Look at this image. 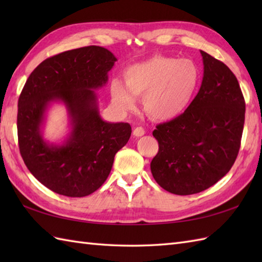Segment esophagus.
Instances as JSON below:
<instances>
[{
    "instance_id": "obj_1",
    "label": "esophagus",
    "mask_w": 262,
    "mask_h": 262,
    "mask_svg": "<svg viewBox=\"0 0 262 262\" xmlns=\"http://www.w3.org/2000/svg\"><path fill=\"white\" fill-rule=\"evenodd\" d=\"M144 134H145V130H144V128L138 126V127H135L134 130H133V135L136 136V137H141L143 136Z\"/></svg>"
}]
</instances>
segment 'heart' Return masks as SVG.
<instances>
[{
  "label": "heart",
  "mask_w": 262,
  "mask_h": 262,
  "mask_svg": "<svg viewBox=\"0 0 262 262\" xmlns=\"http://www.w3.org/2000/svg\"><path fill=\"white\" fill-rule=\"evenodd\" d=\"M125 83L113 80L110 96L119 113L136 108V97H143L144 109L158 120H170L185 111L197 92L200 72L191 59L153 56L130 65L124 72Z\"/></svg>",
  "instance_id": "b5f03b06"
}]
</instances>
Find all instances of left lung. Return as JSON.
<instances>
[{
	"label": "left lung",
	"instance_id": "8db88e82",
	"mask_svg": "<svg viewBox=\"0 0 262 262\" xmlns=\"http://www.w3.org/2000/svg\"><path fill=\"white\" fill-rule=\"evenodd\" d=\"M204 76L197 96L177 118L157 126L159 152L151 162L153 178L164 190L186 196L221 180L234 164L246 102L233 72L200 51Z\"/></svg>",
	"mask_w": 262,
	"mask_h": 262
}]
</instances>
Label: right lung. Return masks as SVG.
<instances>
[{
	"instance_id": "1",
	"label": "right lung",
	"mask_w": 262,
	"mask_h": 262,
	"mask_svg": "<svg viewBox=\"0 0 262 262\" xmlns=\"http://www.w3.org/2000/svg\"><path fill=\"white\" fill-rule=\"evenodd\" d=\"M117 58L108 49H72L39 64L28 77L18 101L19 149L32 176L52 191L84 197L103 185L116 153L132 134L128 122L104 121L94 90L105 85ZM64 103L71 132L63 144L42 138L46 111Z\"/></svg>"
}]
</instances>
